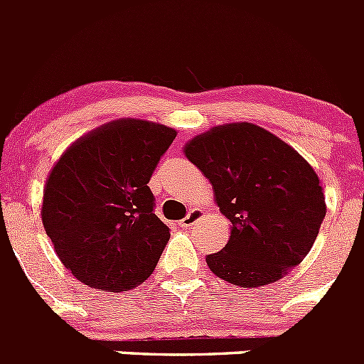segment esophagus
I'll use <instances>...</instances> for the list:
<instances>
[{"mask_svg": "<svg viewBox=\"0 0 364 364\" xmlns=\"http://www.w3.org/2000/svg\"><path fill=\"white\" fill-rule=\"evenodd\" d=\"M202 215H204V211H202V210H189V213L186 215V217L182 218V220H180V224H182V226H184V228L193 226L195 222L200 220Z\"/></svg>", "mask_w": 364, "mask_h": 364, "instance_id": "1", "label": "esophagus"}]
</instances>
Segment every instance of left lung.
Wrapping results in <instances>:
<instances>
[{
  "instance_id": "left-lung-1",
  "label": "left lung",
  "mask_w": 364,
  "mask_h": 364,
  "mask_svg": "<svg viewBox=\"0 0 364 364\" xmlns=\"http://www.w3.org/2000/svg\"><path fill=\"white\" fill-rule=\"evenodd\" d=\"M210 178L231 235L205 257L211 272L244 288L275 282L314 246L326 215L319 176L294 147L253 124H228L186 144Z\"/></svg>"
}]
</instances>
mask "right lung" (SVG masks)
I'll list each match as a JSON object with an SVG mask.
<instances>
[{
	"mask_svg": "<svg viewBox=\"0 0 364 364\" xmlns=\"http://www.w3.org/2000/svg\"><path fill=\"white\" fill-rule=\"evenodd\" d=\"M175 136L166 125L118 120L80 138L53 167L43 228L83 284L125 291L156 268L171 233L147 184Z\"/></svg>",
	"mask_w": 364,
	"mask_h": 364,
	"instance_id": "add662e5",
	"label": "right lung"
}]
</instances>
